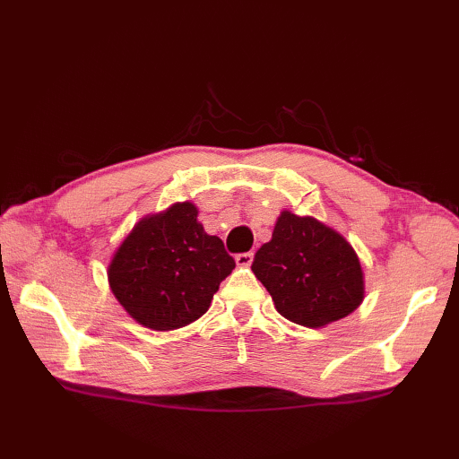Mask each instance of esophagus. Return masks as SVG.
<instances>
[{"label": "esophagus", "mask_w": 459, "mask_h": 459, "mask_svg": "<svg viewBox=\"0 0 459 459\" xmlns=\"http://www.w3.org/2000/svg\"><path fill=\"white\" fill-rule=\"evenodd\" d=\"M235 260H237L238 266L248 268L252 264V260H255V255H252V252H240V255L235 256Z\"/></svg>", "instance_id": "34e87169"}]
</instances>
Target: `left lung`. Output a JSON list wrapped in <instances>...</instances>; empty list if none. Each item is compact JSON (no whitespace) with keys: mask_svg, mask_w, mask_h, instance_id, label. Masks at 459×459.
<instances>
[{"mask_svg":"<svg viewBox=\"0 0 459 459\" xmlns=\"http://www.w3.org/2000/svg\"><path fill=\"white\" fill-rule=\"evenodd\" d=\"M252 272L280 314L304 327L343 319L363 301V270L349 242L290 211L280 214L272 240L258 248Z\"/></svg>","mask_w":459,"mask_h":459,"instance_id":"8db88e82","label":"left lung"}]
</instances>
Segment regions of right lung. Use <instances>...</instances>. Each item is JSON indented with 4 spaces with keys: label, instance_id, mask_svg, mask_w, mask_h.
<instances>
[{
    "label": "right lung",
    "instance_id": "add662e5",
    "mask_svg": "<svg viewBox=\"0 0 459 459\" xmlns=\"http://www.w3.org/2000/svg\"><path fill=\"white\" fill-rule=\"evenodd\" d=\"M235 258L197 222L191 203L143 219L122 242L108 268L116 299L142 325L169 331L209 309Z\"/></svg>",
    "mask_w": 459,
    "mask_h": 459
}]
</instances>
